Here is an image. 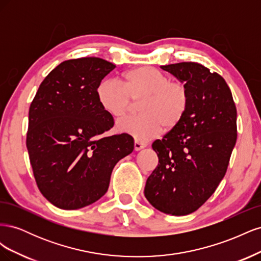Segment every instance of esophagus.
Here are the masks:
<instances>
[{
  "mask_svg": "<svg viewBox=\"0 0 261 261\" xmlns=\"http://www.w3.org/2000/svg\"><path fill=\"white\" fill-rule=\"evenodd\" d=\"M146 146L147 145L145 143H143V141H139V140H135V143H134V147H135L136 151H139V150L145 148Z\"/></svg>",
  "mask_w": 261,
  "mask_h": 261,
  "instance_id": "esophagus-1",
  "label": "esophagus"
}]
</instances>
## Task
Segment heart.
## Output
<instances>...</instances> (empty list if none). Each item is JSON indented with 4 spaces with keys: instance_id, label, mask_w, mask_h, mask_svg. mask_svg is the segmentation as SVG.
Masks as SVG:
<instances>
[{
    "instance_id": "b5f03b06",
    "label": "heart",
    "mask_w": 261,
    "mask_h": 261,
    "mask_svg": "<svg viewBox=\"0 0 261 261\" xmlns=\"http://www.w3.org/2000/svg\"><path fill=\"white\" fill-rule=\"evenodd\" d=\"M98 100L106 112L122 120L132 111L134 101H140V115L118 124V130L136 140L147 141L172 129L183 121L189 107V91L185 83L171 81L169 75L151 66H140L123 73L121 83L101 82Z\"/></svg>"
}]
</instances>
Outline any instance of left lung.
Returning <instances> with one entry per match:
<instances>
[{"mask_svg":"<svg viewBox=\"0 0 261 261\" xmlns=\"http://www.w3.org/2000/svg\"><path fill=\"white\" fill-rule=\"evenodd\" d=\"M186 84L189 107L176 127L152 144L159 163L146 181L152 206L172 216L200 208L225 175L238 138L236 107L224 78L195 62L163 65Z\"/></svg>","mask_w":261,"mask_h":261,"instance_id":"1","label":"left lung"}]
</instances>
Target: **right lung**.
I'll return each mask as SVG.
<instances>
[{"label": "right lung", "mask_w": 261, "mask_h": 261, "mask_svg": "<svg viewBox=\"0 0 261 261\" xmlns=\"http://www.w3.org/2000/svg\"><path fill=\"white\" fill-rule=\"evenodd\" d=\"M114 68L99 58L62 62L30 105V164L39 191L60 209H81L100 199L115 164L134 150L128 134L101 136L114 120L101 107L97 89Z\"/></svg>", "instance_id": "right-lung-1"}]
</instances>
